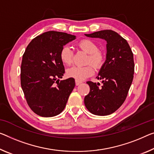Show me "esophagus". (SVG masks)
<instances>
[{
	"label": "esophagus",
	"mask_w": 154,
	"mask_h": 154,
	"mask_svg": "<svg viewBox=\"0 0 154 154\" xmlns=\"http://www.w3.org/2000/svg\"><path fill=\"white\" fill-rule=\"evenodd\" d=\"M81 83H82V82L75 80V85H76V86H78V85H79L80 84H81Z\"/></svg>",
	"instance_id": "esophagus-1"
}]
</instances>
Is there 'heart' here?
Wrapping results in <instances>:
<instances>
[{"instance_id":"obj_1","label":"heart","mask_w":154,"mask_h":154,"mask_svg":"<svg viewBox=\"0 0 154 154\" xmlns=\"http://www.w3.org/2000/svg\"><path fill=\"white\" fill-rule=\"evenodd\" d=\"M77 46L81 50L89 54L87 58V63H91L94 67H100L104 63V55L98 50V45L91 40L84 39L78 42ZM74 55L72 49L69 46L63 47L60 51V58L65 65H70L72 62ZM94 74V69L91 65H88L83 67L73 66L67 70V75L75 80L82 81L87 78L91 76Z\"/></svg>"}]
</instances>
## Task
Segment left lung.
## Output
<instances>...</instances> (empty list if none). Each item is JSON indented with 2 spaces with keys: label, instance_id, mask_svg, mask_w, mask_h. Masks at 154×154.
I'll use <instances>...</instances> for the list:
<instances>
[{
  "label": "left lung",
  "instance_id": "obj_1",
  "mask_svg": "<svg viewBox=\"0 0 154 154\" xmlns=\"http://www.w3.org/2000/svg\"><path fill=\"white\" fill-rule=\"evenodd\" d=\"M107 41L106 60L98 79L102 85L87 82L90 91L85 97V107L94 115L107 116L116 112L127 98L134 79V55L128 42L114 31L106 29L85 34Z\"/></svg>",
  "mask_w": 154,
  "mask_h": 154
}]
</instances>
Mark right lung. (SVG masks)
<instances>
[{
  "label": "right lung",
  "mask_w": 154,
  "mask_h": 154,
  "mask_svg": "<svg viewBox=\"0 0 154 154\" xmlns=\"http://www.w3.org/2000/svg\"><path fill=\"white\" fill-rule=\"evenodd\" d=\"M74 39V35L49 31L34 38L25 49L20 84L28 105L40 116L53 117L62 112L74 88V79L60 80L65 73L60 51Z\"/></svg>",
  "instance_id": "1"
}]
</instances>
